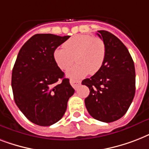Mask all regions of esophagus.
<instances>
[{"label":"esophagus","mask_w":149,"mask_h":149,"mask_svg":"<svg viewBox=\"0 0 149 149\" xmlns=\"http://www.w3.org/2000/svg\"><path fill=\"white\" fill-rule=\"evenodd\" d=\"M70 84H71V86L75 89V90H77V87L80 85L81 84V82L79 81V80H75V79H70Z\"/></svg>","instance_id":"34e87169"}]
</instances>
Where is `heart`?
Instances as JSON below:
<instances>
[{
    "label": "heart",
    "mask_w": 149,
    "mask_h": 149,
    "mask_svg": "<svg viewBox=\"0 0 149 149\" xmlns=\"http://www.w3.org/2000/svg\"><path fill=\"white\" fill-rule=\"evenodd\" d=\"M106 48L104 42L89 35H77L69 38L63 47L56 48L53 56L62 70H67L74 60L77 63L68 72L72 79H79L90 72L95 74L104 65ZM75 59H74V57Z\"/></svg>",
    "instance_id": "heart-1"
}]
</instances>
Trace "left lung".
I'll list each match as a JSON object with an SVG mask.
<instances>
[{
    "mask_svg": "<svg viewBox=\"0 0 149 149\" xmlns=\"http://www.w3.org/2000/svg\"><path fill=\"white\" fill-rule=\"evenodd\" d=\"M104 42L106 56L99 72L82 84L90 89L85 99L89 113L94 119L110 123L120 119L129 108L135 93V70L129 52L111 32L97 31Z\"/></svg>",
    "mask_w": 149,
    "mask_h": 149,
    "instance_id": "8db88e82",
    "label": "left lung"
}]
</instances>
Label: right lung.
Here are the masks:
<instances>
[{
    "mask_svg": "<svg viewBox=\"0 0 149 149\" xmlns=\"http://www.w3.org/2000/svg\"><path fill=\"white\" fill-rule=\"evenodd\" d=\"M70 37L35 35L21 48L15 61L11 77L15 104L37 125L50 126L60 120L75 92L53 56Z\"/></svg>",
    "mask_w": 149,
    "mask_h": 149,
    "instance_id": "1",
    "label": "right lung"
}]
</instances>
